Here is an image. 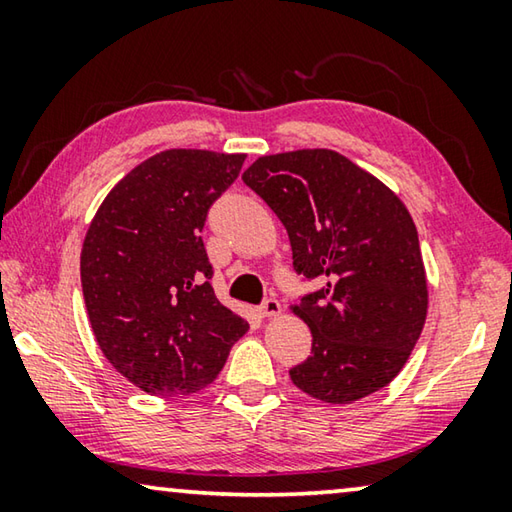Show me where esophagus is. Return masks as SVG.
<instances>
[{
    "instance_id": "34e87169",
    "label": "esophagus",
    "mask_w": 512,
    "mask_h": 512,
    "mask_svg": "<svg viewBox=\"0 0 512 512\" xmlns=\"http://www.w3.org/2000/svg\"><path fill=\"white\" fill-rule=\"evenodd\" d=\"M259 314H262L264 318H271V316H280L282 314V305L277 302L275 298H266L262 302V307H259Z\"/></svg>"
}]
</instances>
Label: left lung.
I'll use <instances>...</instances> for the list:
<instances>
[{
    "label": "left lung",
    "mask_w": 512,
    "mask_h": 512,
    "mask_svg": "<svg viewBox=\"0 0 512 512\" xmlns=\"http://www.w3.org/2000/svg\"><path fill=\"white\" fill-rule=\"evenodd\" d=\"M244 183L287 228L293 266L320 289L291 311L311 329V357L289 375L325 404L391 384L429 309L418 230L391 187L332 149L262 155Z\"/></svg>",
    "instance_id": "1"
}]
</instances>
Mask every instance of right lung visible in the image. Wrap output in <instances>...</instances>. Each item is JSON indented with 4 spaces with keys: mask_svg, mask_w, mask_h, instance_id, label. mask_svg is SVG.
Returning <instances> with one entry per match:
<instances>
[{
    "mask_svg": "<svg viewBox=\"0 0 512 512\" xmlns=\"http://www.w3.org/2000/svg\"><path fill=\"white\" fill-rule=\"evenodd\" d=\"M246 153L167 149L103 198L81 248L85 309L112 368L140 391L192 395L212 384L246 318L221 305L201 230Z\"/></svg>",
    "mask_w": 512,
    "mask_h": 512,
    "instance_id": "obj_1",
    "label": "right lung"
}]
</instances>
